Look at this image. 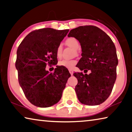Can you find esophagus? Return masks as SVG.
I'll use <instances>...</instances> for the list:
<instances>
[{"label": "esophagus", "instance_id": "34e87169", "mask_svg": "<svg viewBox=\"0 0 132 132\" xmlns=\"http://www.w3.org/2000/svg\"><path fill=\"white\" fill-rule=\"evenodd\" d=\"M69 73H70V75H73V71L72 70H71V69H69Z\"/></svg>", "mask_w": 132, "mask_h": 132}]
</instances>
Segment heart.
Returning a JSON list of instances; mask_svg holds the SVG:
<instances>
[{
	"label": "heart",
	"instance_id": "b5f03b06",
	"mask_svg": "<svg viewBox=\"0 0 132 132\" xmlns=\"http://www.w3.org/2000/svg\"><path fill=\"white\" fill-rule=\"evenodd\" d=\"M65 43L68 46L72 47L75 51H77L80 47V44L79 41L73 37H68L66 40ZM63 51V47L61 44L58 45L56 49V56L58 58H60L62 56ZM59 66L64 67L67 69H72L73 66L76 64V61L75 60H62L59 62Z\"/></svg>",
	"mask_w": 132,
	"mask_h": 132
}]
</instances>
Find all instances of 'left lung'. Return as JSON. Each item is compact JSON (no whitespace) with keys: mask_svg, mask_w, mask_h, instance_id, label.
Returning a JSON list of instances; mask_svg holds the SVG:
<instances>
[{"mask_svg":"<svg viewBox=\"0 0 132 132\" xmlns=\"http://www.w3.org/2000/svg\"><path fill=\"white\" fill-rule=\"evenodd\" d=\"M68 36L80 43L82 57L77 68L85 73L91 70L89 75L73 74L78 81L75 87L77 98L82 104L99 105L110 96L116 79L118 59L114 43L105 32L91 25L72 29Z\"/></svg>","mask_w":132,"mask_h":132,"instance_id":"obj_1","label":"left lung"}]
</instances>
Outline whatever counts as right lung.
Listing matches in <instances>:
<instances>
[{
	"label": "right lung",
	"mask_w": 132,
	"mask_h": 132,
	"mask_svg": "<svg viewBox=\"0 0 132 132\" xmlns=\"http://www.w3.org/2000/svg\"><path fill=\"white\" fill-rule=\"evenodd\" d=\"M69 30L38 29L29 33L19 46L15 63L19 83L33 105L48 108L61 99L71 75L64 67L56 66L53 73L46 67L57 64L56 49Z\"/></svg>",
	"instance_id": "add662e5"
}]
</instances>
